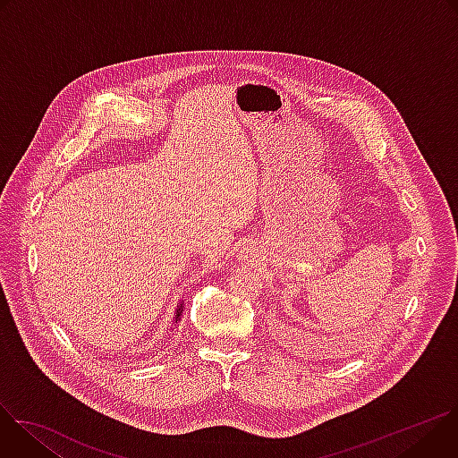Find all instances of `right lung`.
<instances>
[{
    "label": "right lung",
    "mask_w": 458,
    "mask_h": 458,
    "mask_svg": "<svg viewBox=\"0 0 458 458\" xmlns=\"http://www.w3.org/2000/svg\"><path fill=\"white\" fill-rule=\"evenodd\" d=\"M181 311H182V306H179V310H177V318H175V322L179 320V315H181Z\"/></svg>",
    "instance_id": "1"
}]
</instances>
